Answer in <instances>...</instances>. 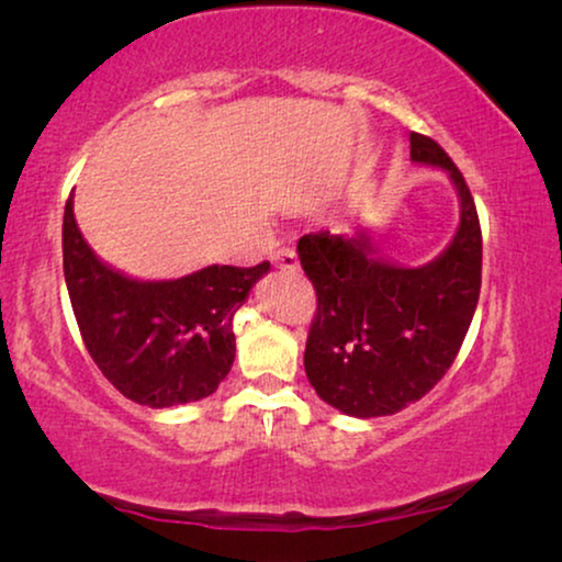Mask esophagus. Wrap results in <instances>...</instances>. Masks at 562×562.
<instances>
[{"mask_svg":"<svg viewBox=\"0 0 562 562\" xmlns=\"http://www.w3.org/2000/svg\"><path fill=\"white\" fill-rule=\"evenodd\" d=\"M271 260H273L276 268H281V271H296V268H299L296 250L289 248V245H281V248H276Z\"/></svg>","mask_w":562,"mask_h":562,"instance_id":"obj_1","label":"esophagus"}]
</instances>
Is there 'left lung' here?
Instances as JSON below:
<instances>
[{
	"instance_id": "8db88e82",
	"label": "left lung",
	"mask_w": 562,
	"mask_h": 562,
	"mask_svg": "<svg viewBox=\"0 0 562 562\" xmlns=\"http://www.w3.org/2000/svg\"><path fill=\"white\" fill-rule=\"evenodd\" d=\"M414 164L448 171L460 222L448 248L425 266L381 258L368 233L304 235L296 245L317 314L304 350L322 402L371 419L419 402L448 373L481 294V225L471 189L432 137L412 133Z\"/></svg>"
}]
</instances>
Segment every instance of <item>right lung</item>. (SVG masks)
<instances>
[{
    "instance_id": "1",
    "label": "right lung",
    "mask_w": 562,
    "mask_h": 562,
    "mask_svg": "<svg viewBox=\"0 0 562 562\" xmlns=\"http://www.w3.org/2000/svg\"><path fill=\"white\" fill-rule=\"evenodd\" d=\"M271 263L140 281L102 263L64 212V276L83 345L122 396L150 409L206 398L235 360L233 317Z\"/></svg>"
}]
</instances>
